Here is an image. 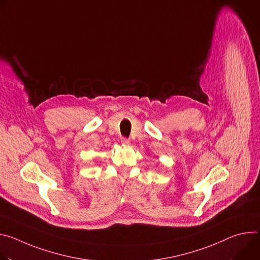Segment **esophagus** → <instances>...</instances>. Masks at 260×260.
<instances>
[{"instance_id": "esophagus-1", "label": "esophagus", "mask_w": 260, "mask_h": 260, "mask_svg": "<svg viewBox=\"0 0 260 260\" xmlns=\"http://www.w3.org/2000/svg\"><path fill=\"white\" fill-rule=\"evenodd\" d=\"M121 144H122V145H129V139H127V138H122V139H121Z\"/></svg>"}]
</instances>
